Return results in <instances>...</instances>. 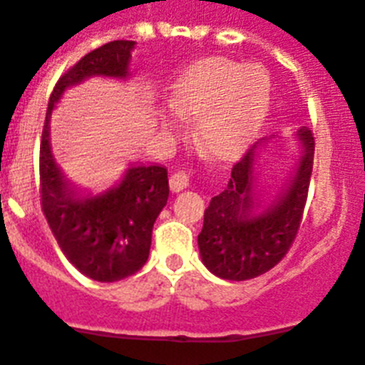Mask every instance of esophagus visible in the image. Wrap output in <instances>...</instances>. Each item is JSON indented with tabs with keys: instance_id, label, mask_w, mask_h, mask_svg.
Segmentation results:
<instances>
[{
	"instance_id": "1",
	"label": "esophagus",
	"mask_w": 365,
	"mask_h": 365,
	"mask_svg": "<svg viewBox=\"0 0 365 365\" xmlns=\"http://www.w3.org/2000/svg\"><path fill=\"white\" fill-rule=\"evenodd\" d=\"M169 187H171L173 192H180V190L187 189V187H189V176L183 171L175 173V175H171V178H169Z\"/></svg>"
}]
</instances>
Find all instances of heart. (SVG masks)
<instances>
[{
	"instance_id": "b5f03b06",
	"label": "heart",
	"mask_w": 365,
	"mask_h": 365,
	"mask_svg": "<svg viewBox=\"0 0 365 365\" xmlns=\"http://www.w3.org/2000/svg\"><path fill=\"white\" fill-rule=\"evenodd\" d=\"M272 83L257 64L210 57L183 71L169 86L167 101L183 120H194V138L214 160H232L250 145L270 106ZM163 131L176 133L178 120L158 113Z\"/></svg>"
}]
</instances>
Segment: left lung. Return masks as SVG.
Instances as JSON below:
<instances>
[{
  "instance_id": "1",
  "label": "left lung",
  "mask_w": 365,
  "mask_h": 365,
  "mask_svg": "<svg viewBox=\"0 0 365 365\" xmlns=\"http://www.w3.org/2000/svg\"><path fill=\"white\" fill-rule=\"evenodd\" d=\"M297 163L277 192L259 183V155L270 138L255 142L232 167L229 180L210 200L198 236L207 270L227 281H247L282 259L295 240L308 196L315 142L309 129L294 135Z\"/></svg>"
}]
</instances>
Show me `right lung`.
<instances>
[{"mask_svg": "<svg viewBox=\"0 0 365 365\" xmlns=\"http://www.w3.org/2000/svg\"><path fill=\"white\" fill-rule=\"evenodd\" d=\"M135 41H111L84 56L57 81L41 138V203L66 259L98 282H115L140 270L149 257L153 225L169 198L167 169L129 163L110 189L91 192L75 185L56 162L50 118L63 95L90 77L128 81Z\"/></svg>", "mask_w": 365, "mask_h": 365, "instance_id": "1", "label": "right lung"}]
</instances>
